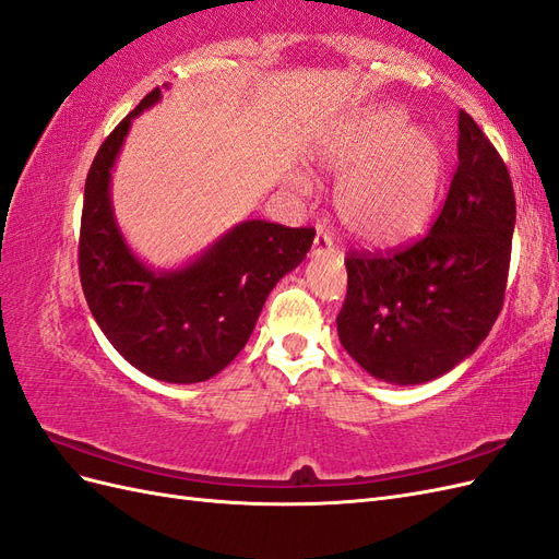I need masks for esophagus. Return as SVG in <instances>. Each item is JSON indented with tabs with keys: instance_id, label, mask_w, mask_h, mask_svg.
<instances>
[{
	"instance_id": "obj_1",
	"label": "esophagus",
	"mask_w": 559,
	"mask_h": 559,
	"mask_svg": "<svg viewBox=\"0 0 559 559\" xmlns=\"http://www.w3.org/2000/svg\"><path fill=\"white\" fill-rule=\"evenodd\" d=\"M335 253V245H333V238L329 233L319 230L317 238H314V245H312V259H321V257H333Z\"/></svg>"
}]
</instances>
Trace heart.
Listing matches in <instances>:
<instances>
[{
  "instance_id": "1",
  "label": "heart",
  "mask_w": 559,
  "mask_h": 559,
  "mask_svg": "<svg viewBox=\"0 0 559 559\" xmlns=\"http://www.w3.org/2000/svg\"><path fill=\"white\" fill-rule=\"evenodd\" d=\"M405 114L382 107L364 114L321 151V165L343 177L335 212L368 245H396L431 218L443 186V151Z\"/></svg>"
}]
</instances>
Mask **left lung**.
Masks as SVG:
<instances>
[{
    "instance_id": "1",
    "label": "left lung",
    "mask_w": 559,
    "mask_h": 559,
    "mask_svg": "<svg viewBox=\"0 0 559 559\" xmlns=\"http://www.w3.org/2000/svg\"><path fill=\"white\" fill-rule=\"evenodd\" d=\"M460 165L427 238L396 251H349L337 335L349 357L392 384L445 376L478 349L503 306L515 228L509 170L460 111Z\"/></svg>"
}]
</instances>
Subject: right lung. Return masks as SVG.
Returning a JSON list of instances; mask_svg holds the SVG:
<instances>
[{
    "label": "right lung",
    "mask_w": 559,
    "mask_h": 559,
    "mask_svg": "<svg viewBox=\"0 0 559 559\" xmlns=\"http://www.w3.org/2000/svg\"><path fill=\"white\" fill-rule=\"evenodd\" d=\"M151 91L99 146L83 191L79 275L107 341L148 378L205 382L238 357L273 286L302 263L312 228L251 218L191 263L154 270L134 257L111 210V170L132 118L154 107Z\"/></svg>",
    "instance_id": "add662e5"
}]
</instances>
